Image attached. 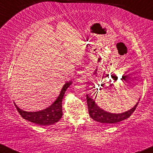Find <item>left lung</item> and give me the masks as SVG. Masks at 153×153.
Wrapping results in <instances>:
<instances>
[{"mask_svg": "<svg viewBox=\"0 0 153 153\" xmlns=\"http://www.w3.org/2000/svg\"><path fill=\"white\" fill-rule=\"evenodd\" d=\"M86 99L89 115L91 116V118L96 122L103 123L105 124H117L121 121L129 118L131 115V114L136 109L137 106L139 103H137L133 108L127 111L123 112V113L115 114L106 111L101 108V107H99L97 105V103L95 102V100L93 99L92 96H89L88 94H86ZM140 99H139L138 101H140Z\"/></svg>", "mask_w": 153, "mask_h": 153, "instance_id": "1", "label": "left lung"}]
</instances>
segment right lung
Here are the masks:
<instances>
[{
  "label": "right lung",
  "mask_w": 153,
  "mask_h": 153,
  "mask_svg": "<svg viewBox=\"0 0 153 153\" xmlns=\"http://www.w3.org/2000/svg\"><path fill=\"white\" fill-rule=\"evenodd\" d=\"M73 82L71 80L66 82L61 89L60 94L57 98V99L54 101L50 106L42 110L37 111H26L21 109L17 106L14 103L17 110L20 115L26 120L32 123H34L39 125L48 126L53 124L57 122L61 119L62 116V101L64 96L65 93L68 87L72 85Z\"/></svg>",
  "instance_id": "1"
}]
</instances>
